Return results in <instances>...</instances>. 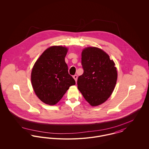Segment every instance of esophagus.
Segmentation results:
<instances>
[{"mask_svg": "<svg viewBox=\"0 0 149 149\" xmlns=\"http://www.w3.org/2000/svg\"><path fill=\"white\" fill-rule=\"evenodd\" d=\"M73 78L75 79V81L77 82V79H78V75H74V76H73Z\"/></svg>", "mask_w": 149, "mask_h": 149, "instance_id": "34e87169", "label": "esophagus"}]
</instances>
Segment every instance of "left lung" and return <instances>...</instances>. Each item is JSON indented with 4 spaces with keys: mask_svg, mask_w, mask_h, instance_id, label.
I'll use <instances>...</instances> for the list:
<instances>
[{
    "mask_svg": "<svg viewBox=\"0 0 149 149\" xmlns=\"http://www.w3.org/2000/svg\"><path fill=\"white\" fill-rule=\"evenodd\" d=\"M81 64L84 72L78 78V89L91 106H99L114 89L118 76L115 63L103 50L87 47L81 52Z\"/></svg>",
    "mask_w": 149,
    "mask_h": 149,
    "instance_id": "8db88e82",
    "label": "left lung"
}]
</instances>
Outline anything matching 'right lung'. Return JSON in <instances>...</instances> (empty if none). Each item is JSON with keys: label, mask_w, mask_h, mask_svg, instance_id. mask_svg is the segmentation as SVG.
<instances>
[{"label": "right lung", "mask_w": 149, "mask_h": 149, "mask_svg": "<svg viewBox=\"0 0 149 149\" xmlns=\"http://www.w3.org/2000/svg\"><path fill=\"white\" fill-rule=\"evenodd\" d=\"M68 48L52 46L43 51L34 64L31 83L37 97L49 105H55L75 81L68 72L65 57Z\"/></svg>", "instance_id": "1"}]
</instances>
